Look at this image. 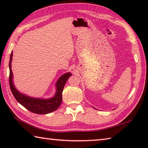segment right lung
Wrapping results in <instances>:
<instances>
[{"mask_svg":"<svg viewBox=\"0 0 148 148\" xmlns=\"http://www.w3.org/2000/svg\"><path fill=\"white\" fill-rule=\"evenodd\" d=\"M12 52L11 53L9 60V86L12 95L17 101L29 111L39 114H45L55 111L60 106L62 100V92L66 81L71 76L70 72L66 73L59 78L56 83V92L55 96L49 99H36L23 95L16 89L12 82V72L11 70V61Z\"/></svg>","mask_w":148,"mask_h":148,"instance_id":"right-lung-1","label":"right lung"}]
</instances>
